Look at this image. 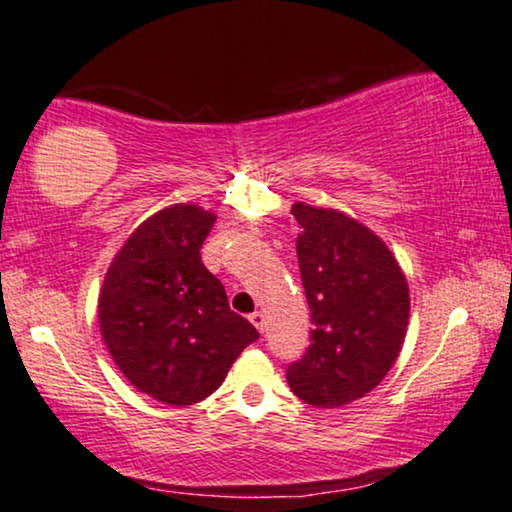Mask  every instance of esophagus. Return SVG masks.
Here are the masks:
<instances>
[{"label": "esophagus", "mask_w": 512, "mask_h": 512, "mask_svg": "<svg viewBox=\"0 0 512 512\" xmlns=\"http://www.w3.org/2000/svg\"><path fill=\"white\" fill-rule=\"evenodd\" d=\"M248 318H250V323L257 327V330L264 332V313L262 311H252Z\"/></svg>", "instance_id": "obj_1"}]
</instances>
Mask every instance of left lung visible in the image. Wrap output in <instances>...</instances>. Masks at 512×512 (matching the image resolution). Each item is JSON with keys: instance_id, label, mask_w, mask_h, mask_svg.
<instances>
[{"instance_id": "1", "label": "left lung", "mask_w": 512, "mask_h": 512, "mask_svg": "<svg viewBox=\"0 0 512 512\" xmlns=\"http://www.w3.org/2000/svg\"><path fill=\"white\" fill-rule=\"evenodd\" d=\"M311 344L288 384L313 407L349 405L381 384L403 349L410 288L386 243L342 210L292 206Z\"/></svg>"}]
</instances>
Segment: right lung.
<instances>
[{"mask_svg": "<svg viewBox=\"0 0 512 512\" xmlns=\"http://www.w3.org/2000/svg\"><path fill=\"white\" fill-rule=\"evenodd\" d=\"M215 220L196 203L147 217L114 255L98 297L109 356L140 393L170 407L206 400L260 337L201 262Z\"/></svg>", "mask_w": 512, "mask_h": 512, "instance_id": "obj_1", "label": "right lung"}]
</instances>
